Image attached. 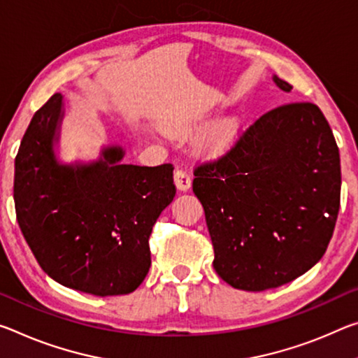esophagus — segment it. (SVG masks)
<instances>
[{
	"instance_id": "34e87169",
	"label": "esophagus",
	"mask_w": 358,
	"mask_h": 358,
	"mask_svg": "<svg viewBox=\"0 0 358 358\" xmlns=\"http://www.w3.org/2000/svg\"><path fill=\"white\" fill-rule=\"evenodd\" d=\"M173 180H175V185H177V188L180 191H188L191 188V175L186 172L185 169L178 167L177 170H175Z\"/></svg>"
}]
</instances>
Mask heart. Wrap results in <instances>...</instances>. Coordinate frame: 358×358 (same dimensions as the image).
<instances>
[{"label":"heart","instance_id":"b5f03b06","mask_svg":"<svg viewBox=\"0 0 358 358\" xmlns=\"http://www.w3.org/2000/svg\"><path fill=\"white\" fill-rule=\"evenodd\" d=\"M231 134V122H221L220 126L215 127L208 135V143L212 146H221L229 140Z\"/></svg>","mask_w":358,"mask_h":358}]
</instances>
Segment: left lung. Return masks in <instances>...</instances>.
<instances>
[{
    "instance_id": "8db88e82",
    "label": "left lung",
    "mask_w": 358,
    "mask_h": 358,
    "mask_svg": "<svg viewBox=\"0 0 358 358\" xmlns=\"http://www.w3.org/2000/svg\"><path fill=\"white\" fill-rule=\"evenodd\" d=\"M272 81L293 89L275 75ZM194 177L213 268L231 287H280L323 257L339 212L341 162L317 105L294 101L268 111L226 155L197 166Z\"/></svg>"
}]
</instances>
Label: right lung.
<instances>
[{
  "mask_svg": "<svg viewBox=\"0 0 358 358\" xmlns=\"http://www.w3.org/2000/svg\"><path fill=\"white\" fill-rule=\"evenodd\" d=\"M64 95L33 116L15 156L17 221L43 271L73 290L115 296L137 290L151 266L150 236L175 197L173 166L122 164L119 145L92 162L59 161Z\"/></svg>",
  "mask_w": 358,
  "mask_h": 358,
  "instance_id": "right-lung-1",
  "label": "right lung"
}]
</instances>
